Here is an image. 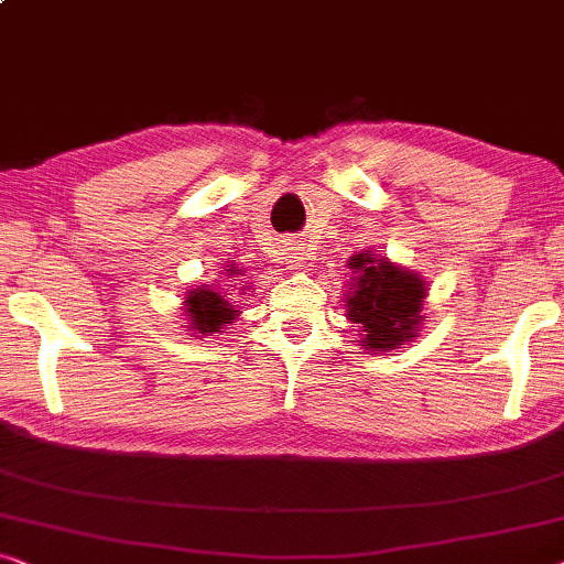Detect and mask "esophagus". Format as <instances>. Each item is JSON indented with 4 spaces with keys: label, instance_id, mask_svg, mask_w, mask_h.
Here are the masks:
<instances>
[{
    "label": "esophagus",
    "instance_id": "1",
    "mask_svg": "<svg viewBox=\"0 0 564 564\" xmlns=\"http://www.w3.org/2000/svg\"><path fill=\"white\" fill-rule=\"evenodd\" d=\"M301 256H304V252H299V248H296V252H291V263H299V260H304V258H301Z\"/></svg>",
    "mask_w": 564,
    "mask_h": 564
}]
</instances>
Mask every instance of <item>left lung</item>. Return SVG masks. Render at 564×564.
<instances>
[{
    "instance_id": "1",
    "label": "left lung",
    "mask_w": 564,
    "mask_h": 564,
    "mask_svg": "<svg viewBox=\"0 0 564 564\" xmlns=\"http://www.w3.org/2000/svg\"><path fill=\"white\" fill-rule=\"evenodd\" d=\"M355 285L347 296V316L362 332V350H393L419 335L422 322L424 281L414 273L388 263L386 258L372 260L368 252L352 258Z\"/></svg>"
}]
</instances>
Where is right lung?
Listing matches in <instances>:
<instances>
[{"mask_svg": "<svg viewBox=\"0 0 564 564\" xmlns=\"http://www.w3.org/2000/svg\"><path fill=\"white\" fill-rule=\"evenodd\" d=\"M232 273V268H227ZM186 316L192 319V329L196 332H219L225 324H232L235 319V308L229 306V301H225L221 293L214 289H194L186 296Z\"/></svg>", "mask_w": 564, "mask_h": 564, "instance_id": "1", "label": "right lung"}]
</instances>
